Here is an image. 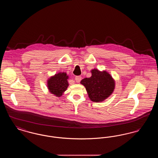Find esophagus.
Listing matches in <instances>:
<instances>
[{"instance_id":"obj_1","label":"esophagus","mask_w":158,"mask_h":158,"mask_svg":"<svg viewBox=\"0 0 158 158\" xmlns=\"http://www.w3.org/2000/svg\"><path fill=\"white\" fill-rule=\"evenodd\" d=\"M81 79H82V77L80 76H76L75 77L76 82L77 83L80 82L81 81Z\"/></svg>"}]
</instances>
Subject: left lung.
<instances>
[{
  "instance_id": "1",
  "label": "left lung",
  "mask_w": 158,
  "mask_h": 158,
  "mask_svg": "<svg viewBox=\"0 0 158 158\" xmlns=\"http://www.w3.org/2000/svg\"><path fill=\"white\" fill-rule=\"evenodd\" d=\"M91 73L92 76L83 79L81 83L85 87L92 101L102 102L112 94L115 88L114 80L106 71L94 69Z\"/></svg>"
}]
</instances>
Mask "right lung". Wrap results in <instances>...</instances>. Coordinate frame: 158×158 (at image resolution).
I'll use <instances>...</instances> for the list:
<instances>
[{
  "mask_svg": "<svg viewBox=\"0 0 158 158\" xmlns=\"http://www.w3.org/2000/svg\"><path fill=\"white\" fill-rule=\"evenodd\" d=\"M68 78L69 76L64 72H60L51 77L47 81L48 90L55 96L60 97L68 88Z\"/></svg>",
  "mask_w": 158,
  "mask_h": 158,
  "instance_id": "obj_1",
  "label": "right lung"
}]
</instances>
